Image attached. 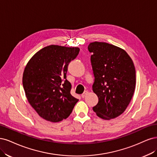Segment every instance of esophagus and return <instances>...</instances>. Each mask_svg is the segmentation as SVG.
Here are the masks:
<instances>
[{
	"mask_svg": "<svg viewBox=\"0 0 157 157\" xmlns=\"http://www.w3.org/2000/svg\"><path fill=\"white\" fill-rule=\"evenodd\" d=\"M87 93H88V91H87V90H85L84 93L82 94V98H85V96L87 94Z\"/></svg>",
	"mask_w": 157,
	"mask_h": 157,
	"instance_id": "esophagus-1",
	"label": "esophagus"
}]
</instances>
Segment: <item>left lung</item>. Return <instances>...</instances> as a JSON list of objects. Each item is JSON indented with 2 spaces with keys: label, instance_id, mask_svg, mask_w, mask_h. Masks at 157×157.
<instances>
[{
  "label": "left lung",
  "instance_id": "left-lung-1",
  "mask_svg": "<svg viewBox=\"0 0 157 157\" xmlns=\"http://www.w3.org/2000/svg\"><path fill=\"white\" fill-rule=\"evenodd\" d=\"M94 82L93 92L98 98L93 108L99 117L109 120L122 114L128 105L136 87V70L124 50L105 42L90 43Z\"/></svg>",
  "mask_w": 157,
  "mask_h": 157
}]
</instances>
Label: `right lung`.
<instances>
[{
    "mask_svg": "<svg viewBox=\"0 0 157 157\" xmlns=\"http://www.w3.org/2000/svg\"><path fill=\"white\" fill-rule=\"evenodd\" d=\"M79 52L78 48L51 45L27 63L23 89L29 102L43 119L53 123L67 119L79 100L70 94L72 85L67 79L68 64Z\"/></svg>",
    "mask_w": 157,
    "mask_h": 157,
    "instance_id": "obj_1",
    "label": "right lung"
}]
</instances>
